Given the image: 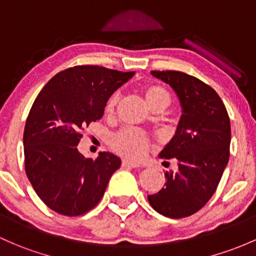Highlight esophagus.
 I'll use <instances>...</instances> for the list:
<instances>
[{
	"mask_svg": "<svg viewBox=\"0 0 256 256\" xmlns=\"http://www.w3.org/2000/svg\"><path fill=\"white\" fill-rule=\"evenodd\" d=\"M122 167H124V168H136V167H140L139 164H136V162H132V161H128V160H123L122 161Z\"/></svg>",
	"mask_w": 256,
	"mask_h": 256,
	"instance_id": "1",
	"label": "esophagus"
}]
</instances>
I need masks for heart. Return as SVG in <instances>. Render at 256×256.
Masks as SVG:
<instances>
[{"instance_id": "obj_1", "label": "heart", "mask_w": 256, "mask_h": 256, "mask_svg": "<svg viewBox=\"0 0 256 256\" xmlns=\"http://www.w3.org/2000/svg\"><path fill=\"white\" fill-rule=\"evenodd\" d=\"M144 96L151 108L155 107H166L171 101L170 92L158 84H149L144 88ZM118 102V94L114 92L107 98L105 110L107 114H112ZM110 145L116 152L124 158L139 160L146 155L150 148V139L148 134L136 128L120 129L117 133L112 134L110 138Z\"/></svg>"}]
</instances>
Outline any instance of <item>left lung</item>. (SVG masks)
<instances>
[{
  "instance_id": "1",
  "label": "left lung",
  "mask_w": 256,
  "mask_h": 256,
  "mask_svg": "<svg viewBox=\"0 0 256 256\" xmlns=\"http://www.w3.org/2000/svg\"><path fill=\"white\" fill-rule=\"evenodd\" d=\"M151 74L171 85L183 114L160 154L161 158H176L178 171L164 172V186L148 200L161 215L182 218L204 208L216 192L230 158V117L218 94L200 79L177 70Z\"/></svg>"
}]
</instances>
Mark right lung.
Returning a JSON list of instances; mask_svg holds the SVG:
<instances>
[{
  "label": "right lung",
  "instance_id": "add662e5",
  "mask_svg": "<svg viewBox=\"0 0 256 256\" xmlns=\"http://www.w3.org/2000/svg\"><path fill=\"white\" fill-rule=\"evenodd\" d=\"M134 72L76 66L57 73L35 98L24 128V164L48 208L64 216L94 208L120 160L111 152L86 158L76 149L83 128L102 117L107 98Z\"/></svg>",
  "mask_w": 256,
  "mask_h": 256
}]
</instances>
